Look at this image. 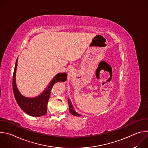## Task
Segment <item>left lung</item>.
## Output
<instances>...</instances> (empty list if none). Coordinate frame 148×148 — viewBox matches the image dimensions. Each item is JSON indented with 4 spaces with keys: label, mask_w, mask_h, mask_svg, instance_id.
Instances as JSON below:
<instances>
[{
    "label": "left lung",
    "mask_w": 148,
    "mask_h": 148,
    "mask_svg": "<svg viewBox=\"0 0 148 148\" xmlns=\"http://www.w3.org/2000/svg\"><path fill=\"white\" fill-rule=\"evenodd\" d=\"M69 111H70V112L72 115H73L74 116H79L81 115H79V114H78L77 112H76L75 111L74 108L73 106V105H72V103H71V101H70L69 99Z\"/></svg>",
    "instance_id": "left-lung-1"
}]
</instances>
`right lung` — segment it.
Instances as JSON below:
<instances>
[{"label": "right lung", "instance_id": "right-lung-1", "mask_svg": "<svg viewBox=\"0 0 148 148\" xmlns=\"http://www.w3.org/2000/svg\"><path fill=\"white\" fill-rule=\"evenodd\" d=\"M17 59L16 61V64L13 75V91L14 98L19 105L26 114L33 116H41L47 114V103L49 100L51 91L54 84L57 82H64L67 79V74L66 73H59L56 75L51 81L49 85L40 95L37 97L30 98H26L21 95L18 91L16 84V71L17 66Z\"/></svg>", "mask_w": 148, "mask_h": 148}]
</instances>
